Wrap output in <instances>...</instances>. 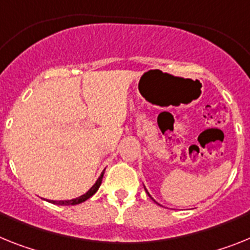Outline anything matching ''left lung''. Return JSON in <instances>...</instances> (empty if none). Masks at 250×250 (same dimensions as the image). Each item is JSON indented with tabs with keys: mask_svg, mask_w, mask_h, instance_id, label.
I'll list each match as a JSON object with an SVG mask.
<instances>
[{
	"mask_svg": "<svg viewBox=\"0 0 250 250\" xmlns=\"http://www.w3.org/2000/svg\"><path fill=\"white\" fill-rule=\"evenodd\" d=\"M145 190H146V192H147V195H148V196H149V197H151V199H152V200H153V201H155V203H156V204H158V203H157V201H156V200H155V199H153V197H152V196H151V195H149V192H148V191H147V188H145ZM158 205H160V204H158Z\"/></svg>",
	"mask_w": 250,
	"mask_h": 250,
	"instance_id": "8db88e82",
	"label": "left lung"
}]
</instances>
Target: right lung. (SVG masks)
Here are the masks:
<instances>
[{
	"label": "right lung",
	"instance_id": "add662e5",
	"mask_svg": "<svg viewBox=\"0 0 250 250\" xmlns=\"http://www.w3.org/2000/svg\"><path fill=\"white\" fill-rule=\"evenodd\" d=\"M103 175L104 172L102 173L101 176L98 177V180L95 181L94 185L92 186V188H89L88 191H86L85 194H83L82 196L79 197H75V199H71V200H50V203L51 204H56V205H78V204H82L84 203L85 200H88L89 197H92L93 195L98 191L99 186H101L102 184V179H103Z\"/></svg>",
	"mask_w": 250,
	"mask_h": 250
}]
</instances>
